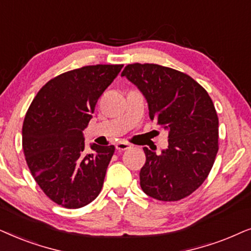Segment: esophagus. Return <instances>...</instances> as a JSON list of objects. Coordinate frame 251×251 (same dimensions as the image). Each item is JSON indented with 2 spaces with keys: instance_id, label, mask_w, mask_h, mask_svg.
Returning <instances> with one entry per match:
<instances>
[{
  "instance_id": "34e87169",
  "label": "esophagus",
  "mask_w": 251,
  "mask_h": 251,
  "mask_svg": "<svg viewBox=\"0 0 251 251\" xmlns=\"http://www.w3.org/2000/svg\"><path fill=\"white\" fill-rule=\"evenodd\" d=\"M131 148V145L129 143H125V142H118L116 145V149L118 151H124V150H127Z\"/></svg>"
}]
</instances>
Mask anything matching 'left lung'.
Masks as SVG:
<instances>
[{"label":"left lung","instance_id":"8db88e82","mask_svg":"<svg viewBox=\"0 0 251 251\" xmlns=\"http://www.w3.org/2000/svg\"><path fill=\"white\" fill-rule=\"evenodd\" d=\"M148 102L150 119L169 131L159 155L143 148L140 186L158 201H179L208 178L218 143V116L208 92L186 73L157 64L133 63L122 72Z\"/></svg>","mask_w":251,"mask_h":251}]
</instances>
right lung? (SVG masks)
Returning a JSON list of instances; mask_svg holds the SVG:
<instances>
[{
    "mask_svg": "<svg viewBox=\"0 0 251 251\" xmlns=\"http://www.w3.org/2000/svg\"><path fill=\"white\" fill-rule=\"evenodd\" d=\"M123 64L87 65L64 72L38 92L23 124V150L31 175L56 204L79 209L101 192L115 146L93 143L85 152L82 131L100 96Z\"/></svg>",
    "mask_w": 251,
    "mask_h": 251,
    "instance_id": "right-lung-1",
    "label": "right lung"
}]
</instances>
